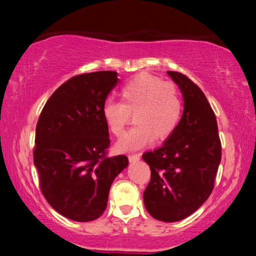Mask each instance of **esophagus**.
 I'll return each instance as SVG.
<instances>
[{"label": "esophagus", "mask_w": 256, "mask_h": 256, "mask_svg": "<svg viewBox=\"0 0 256 256\" xmlns=\"http://www.w3.org/2000/svg\"><path fill=\"white\" fill-rule=\"evenodd\" d=\"M128 160L130 163H135V162H138L140 160V155L138 154H130V155L128 156Z\"/></svg>", "instance_id": "obj_1"}]
</instances>
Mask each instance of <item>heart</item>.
<instances>
[{
	"label": "heart",
	"mask_w": 256,
	"mask_h": 256,
	"mask_svg": "<svg viewBox=\"0 0 256 256\" xmlns=\"http://www.w3.org/2000/svg\"><path fill=\"white\" fill-rule=\"evenodd\" d=\"M121 100H107L102 116L112 134L121 138L132 121L136 126L118 142V149L135 150L155 138L163 141L174 134L182 118L183 100L176 85L142 73L122 86Z\"/></svg>",
	"instance_id": "obj_1"
}]
</instances>
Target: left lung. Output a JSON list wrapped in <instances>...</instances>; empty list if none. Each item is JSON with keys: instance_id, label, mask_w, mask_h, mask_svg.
<instances>
[{"instance_id": "left-lung-1", "label": "left lung", "mask_w": 256, "mask_h": 256, "mask_svg": "<svg viewBox=\"0 0 256 256\" xmlns=\"http://www.w3.org/2000/svg\"><path fill=\"white\" fill-rule=\"evenodd\" d=\"M168 74L183 94L184 110L163 146L142 155L152 170L143 200L152 218L174 222L197 211L211 194L222 143L214 112L202 90L180 72Z\"/></svg>"}]
</instances>
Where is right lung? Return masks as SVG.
I'll return each mask as SVG.
<instances>
[{
    "instance_id": "1",
    "label": "right lung",
    "mask_w": 256,
    "mask_h": 256,
    "mask_svg": "<svg viewBox=\"0 0 256 256\" xmlns=\"http://www.w3.org/2000/svg\"><path fill=\"white\" fill-rule=\"evenodd\" d=\"M118 82L114 71L72 76L54 90L38 118L34 164L42 194L74 222L102 214L112 183L128 166L127 156H107L110 141L102 107Z\"/></svg>"
}]
</instances>
